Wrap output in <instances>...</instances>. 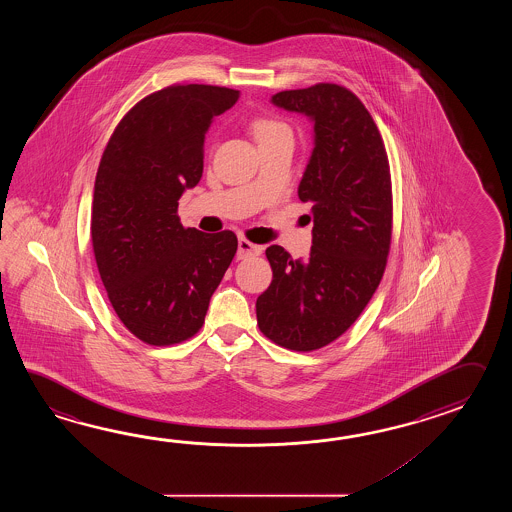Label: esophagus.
<instances>
[{
  "label": "esophagus",
  "instance_id": "1",
  "mask_svg": "<svg viewBox=\"0 0 512 512\" xmlns=\"http://www.w3.org/2000/svg\"><path fill=\"white\" fill-rule=\"evenodd\" d=\"M261 251H263L261 245L251 243V241H247L245 238H241V240L238 241V260H245V258H252V256H260Z\"/></svg>",
  "mask_w": 512,
  "mask_h": 512
}]
</instances>
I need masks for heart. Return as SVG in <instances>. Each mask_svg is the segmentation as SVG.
Segmentation results:
<instances>
[{
	"instance_id": "b5f03b06",
	"label": "heart",
	"mask_w": 512,
	"mask_h": 512,
	"mask_svg": "<svg viewBox=\"0 0 512 512\" xmlns=\"http://www.w3.org/2000/svg\"><path fill=\"white\" fill-rule=\"evenodd\" d=\"M252 133L256 137V141L261 142L265 139H271L274 135H280V133H291L289 128L280 122V120L267 119V117H261L252 122Z\"/></svg>"
}]
</instances>
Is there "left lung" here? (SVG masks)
Returning <instances> with one entry per match:
<instances>
[{
	"label": "left lung",
	"mask_w": 512,
	"mask_h": 512,
	"mask_svg": "<svg viewBox=\"0 0 512 512\" xmlns=\"http://www.w3.org/2000/svg\"><path fill=\"white\" fill-rule=\"evenodd\" d=\"M271 102L313 122L315 148L298 186L313 203V245L307 260L280 245L265 251L272 282L256 316L278 346L313 351L348 331L381 283L392 241L390 164L368 109L346 87L280 91Z\"/></svg>",
	"instance_id": "left-lung-1"
}]
</instances>
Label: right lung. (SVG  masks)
<instances>
[{"label":"right lung","instance_id":"obj_1","mask_svg":"<svg viewBox=\"0 0 512 512\" xmlns=\"http://www.w3.org/2000/svg\"><path fill=\"white\" fill-rule=\"evenodd\" d=\"M238 98L229 87H164L124 115L102 153L93 252L120 322L146 344L196 335L238 249L234 232L185 229L177 216L203 175L205 133Z\"/></svg>","mask_w":512,"mask_h":512}]
</instances>
